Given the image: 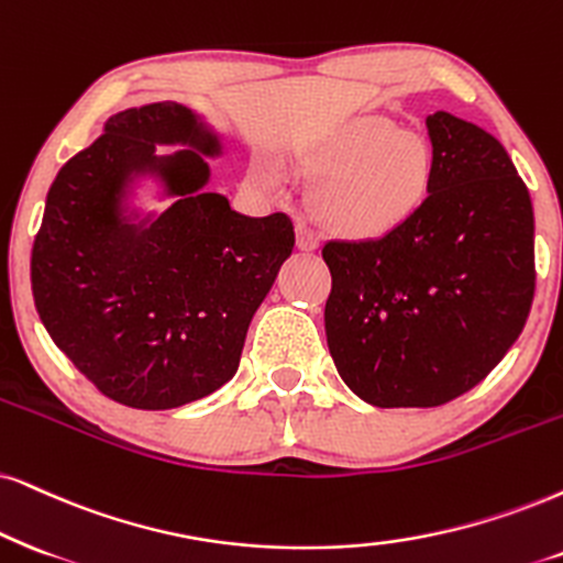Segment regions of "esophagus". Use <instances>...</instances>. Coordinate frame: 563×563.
<instances>
[{"mask_svg": "<svg viewBox=\"0 0 563 563\" xmlns=\"http://www.w3.org/2000/svg\"><path fill=\"white\" fill-rule=\"evenodd\" d=\"M296 244L301 252H314L319 246V233L311 229L309 223H298L296 225Z\"/></svg>", "mask_w": 563, "mask_h": 563, "instance_id": "1", "label": "esophagus"}]
</instances>
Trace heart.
I'll use <instances>...</instances> for the list:
<instances>
[{"label": "heart", "instance_id": "obj_1", "mask_svg": "<svg viewBox=\"0 0 563 563\" xmlns=\"http://www.w3.org/2000/svg\"><path fill=\"white\" fill-rule=\"evenodd\" d=\"M309 166L330 174L317 195L319 216L353 239H376L402 225L421 208L433 179L429 142L384 117L340 126L309 155Z\"/></svg>", "mask_w": 563, "mask_h": 563}]
</instances>
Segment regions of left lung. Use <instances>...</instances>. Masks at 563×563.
<instances>
[{
	"mask_svg": "<svg viewBox=\"0 0 563 563\" xmlns=\"http://www.w3.org/2000/svg\"><path fill=\"white\" fill-rule=\"evenodd\" d=\"M429 197L395 231L327 241L324 330L338 374L376 408H437L483 382L536 296L530 191L494 134L437 111Z\"/></svg>",
	"mask_w": 563,
	"mask_h": 563,
	"instance_id": "obj_1",
	"label": "left lung"
}]
</instances>
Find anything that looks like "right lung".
<instances>
[{"mask_svg":"<svg viewBox=\"0 0 563 563\" xmlns=\"http://www.w3.org/2000/svg\"><path fill=\"white\" fill-rule=\"evenodd\" d=\"M155 144L191 152L158 156ZM220 140L187 106L113 113L64 163L33 241L41 322L85 379L113 402L168 410L236 374L249 322L296 244L286 212L249 218L205 191ZM158 175L175 205L132 224L134 175Z\"/></svg>","mask_w":563,"mask_h":563,"instance_id":"add662e5","label":"right lung"}]
</instances>
